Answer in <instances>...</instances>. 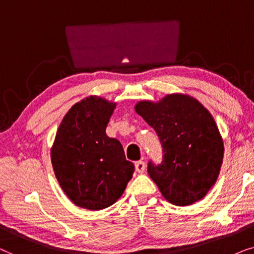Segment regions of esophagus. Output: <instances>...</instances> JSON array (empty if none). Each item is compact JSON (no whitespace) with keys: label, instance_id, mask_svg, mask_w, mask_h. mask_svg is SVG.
<instances>
[{"label":"esophagus","instance_id":"1","mask_svg":"<svg viewBox=\"0 0 254 254\" xmlns=\"http://www.w3.org/2000/svg\"><path fill=\"white\" fill-rule=\"evenodd\" d=\"M134 167H136V171L138 172V173H143V172L145 171V168H146V164L141 160L136 161L134 162Z\"/></svg>","mask_w":254,"mask_h":254}]
</instances>
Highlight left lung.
<instances>
[{"instance_id": "8db88e82", "label": "left lung", "mask_w": 254, "mask_h": 254, "mask_svg": "<svg viewBox=\"0 0 254 254\" xmlns=\"http://www.w3.org/2000/svg\"><path fill=\"white\" fill-rule=\"evenodd\" d=\"M136 113L157 132L162 162L150 161L147 172L172 204L189 205L203 198L217 180L224 145L211 114L194 97L171 94L140 101Z\"/></svg>"}]
</instances>
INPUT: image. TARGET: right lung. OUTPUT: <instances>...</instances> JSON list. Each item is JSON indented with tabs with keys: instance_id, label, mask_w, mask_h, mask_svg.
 <instances>
[{
	"instance_id": "right-lung-1",
	"label": "right lung",
	"mask_w": 254,
	"mask_h": 254,
	"mask_svg": "<svg viewBox=\"0 0 254 254\" xmlns=\"http://www.w3.org/2000/svg\"><path fill=\"white\" fill-rule=\"evenodd\" d=\"M116 108L99 96L74 104L63 118L51 148L60 187L77 207L102 210L123 194L134 172L122 144L106 133Z\"/></svg>"
}]
</instances>
